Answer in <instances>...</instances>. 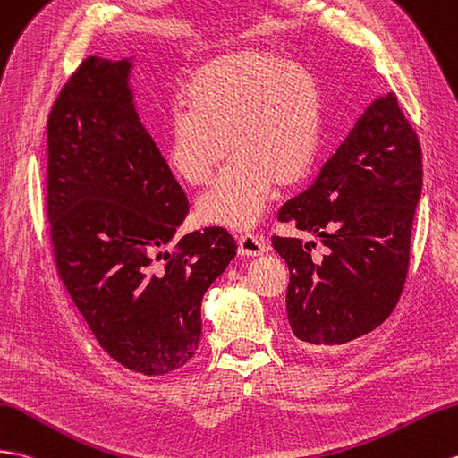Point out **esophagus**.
Listing matches in <instances>:
<instances>
[{
	"instance_id": "34e87169",
	"label": "esophagus",
	"mask_w": 458,
	"mask_h": 458,
	"mask_svg": "<svg viewBox=\"0 0 458 458\" xmlns=\"http://www.w3.org/2000/svg\"><path fill=\"white\" fill-rule=\"evenodd\" d=\"M267 251V246L265 242L259 240L253 233H242L238 238V253L240 255H248V258H258V255Z\"/></svg>"
}]
</instances>
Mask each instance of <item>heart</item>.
<instances>
[{
	"mask_svg": "<svg viewBox=\"0 0 458 458\" xmlns=\"http://www.w3.org/2000/svg\"><path fill=\"white\" fill-rule=\"evenodd\" d=\"M183 101L187 111L167 124L165 164L199 187L230 150V164L199 197L197 216L232 230L253 228L275 185L299 183L312 162L322 119L314 76L269 50L242 48L200 64Z\"/></svg>",
	"mask_w": 458,
	"mask_h": 458,
	"instance_id": "b5f03b06",
	"label": "heart"
}]
</instances>
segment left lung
Masks as SVG:
<instances>
[{"label":"left lung","instance_id":"obj_1","mask_svg":"<svg viewBox=\"0 0 458 458\" xmlns=\"http://www.w3.org/2000/svg\"><path fill=\"white\" fill-rule=\"evenodd\" d=\"M421 146L396 93L370 103L314 183L279 210V222L320 238H281L289 265L286 316L304 349L342 345L377 329L406 284L421 195Z\"/></svg>","mask_w":458,"mask_h":458}]
</instances>
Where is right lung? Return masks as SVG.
Instances as JSON below:
<instances>
[{
    "mask_svg": "<svg viewBox=\"0 0 458 458\" xmlns=\"http://www.w3.org/2000/svg\"><path fill=\"white\" fill-rule=\"evenodd\" d=\"M131 62L83 60L52 105L47 216L58 277L99 345L148 377L187 365L203 294L236 255L225 228L181 238L189 200L132 105Z\"/></svg>",
    "mask_w": 458,
    "mask_h": 458,
    "instance_id": "right-lung-1",
    "label": "right lung"
}]
</instances>
